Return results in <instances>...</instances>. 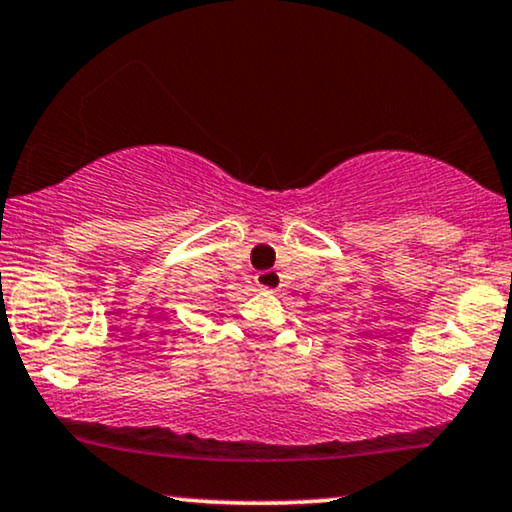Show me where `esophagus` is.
<instances>
[{"instance_id":"esophagus-1","label":"esophagus","mask_w":512,"mask_h":512,"mask_svg":"<svg viewBox=\"0 0 512 512\" xmlns=\"http://www.w3.org/2000/svg\"><path fill=\"white\" fill-rule=\"evenodd\" d=\"M255 283L260 286L262 290H267V293H276L278 288H281V274L278 271H260V274L255 276Z\"/></svg>"}]
</instances>
